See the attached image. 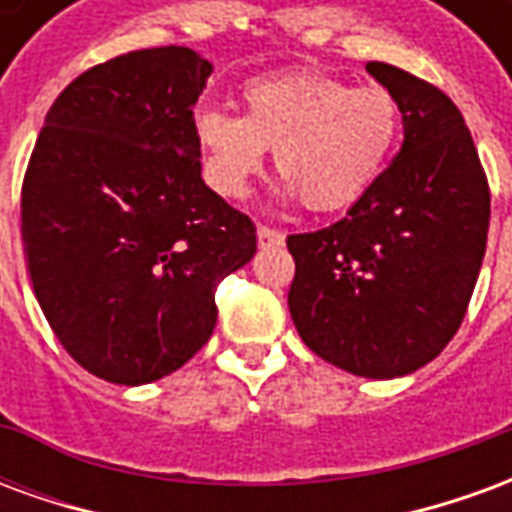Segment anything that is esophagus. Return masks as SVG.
<instances>
[{
  "label": "esophagus",
  "mask_w": 512,
  "mask_h": 512,
  "mask_svg": "<svg viewBox=\"0 0 512 512\" xmlns=\"http://www.w3.org/2000/svg\"><path fill=\"white\" fill-rule=\"evenodd\" d=\"M257 241H260V246H279L285 241V233L277 230V227L260 224V227H257Z\"/></svg>",
  "instance_id": "1"
}]
</instances>
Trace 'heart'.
Wrapping results in <instances>:
<instances>
[{
    "mask_svg": "<svg viewBox=\"0 0 512 512\" xmlns=\"http://www.w3.org/2000/svg\"><path fill=\"white\" fill-rule=\"evenodd\" d=\"M244 115L205 109L194 120L205 175L224 197H244L266 150L315 213L340 211L373 189L395 153L403 109L381 84L354 87L323 71L255 79L241 90Z\"/></svg>",
    "mask_w": 512,
    "mask_h": 512,
    "instance_id": "b5f03b06",
    "label": "heart"
}]
</instances>
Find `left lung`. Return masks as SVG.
<instances>
[{
  "label": "left lung",
  "instance_id": "1",
  "mask_svg": "<svg viewBox=\"0 0 512 512\" xmlns=\"http://www.w3.org/2000/svg\"><path fill=\"white\" fill-rule=\"evenodd\" d=\"M403 109L406 139L348 216L288 235V307L301 340L354 376L414 373L461 329L480 274L491 189L450 95L367 62Z\"/></svg>",
  "mask_w": 512,
  "mask_h": 512
}]
</instances>
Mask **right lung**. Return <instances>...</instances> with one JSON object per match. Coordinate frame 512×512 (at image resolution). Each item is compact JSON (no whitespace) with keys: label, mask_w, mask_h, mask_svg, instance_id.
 <instances>
[{"label":"right lung","mask_w":512,"mask_h":512,"mask_svg":"<svg viewBox=\"0 0 512 512\" xmlns=\"http://www.w3.org/2000/svg\"><path fill=\"white\" fill-rule=\"evenodd\" d=\"M211 62L183 46L112 57L51 104L21 186L29 279L93 376L150 384L211 340L216 288L255 222L200 178L194 104Z\"/></svg>","instance_id":"right-lung-1"}]
</instances>
